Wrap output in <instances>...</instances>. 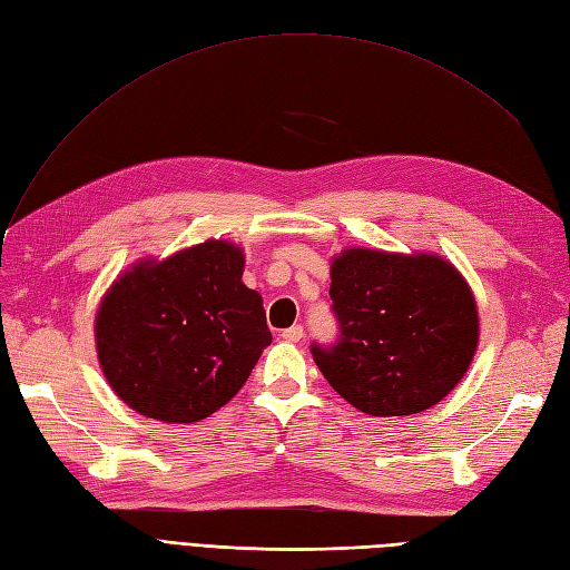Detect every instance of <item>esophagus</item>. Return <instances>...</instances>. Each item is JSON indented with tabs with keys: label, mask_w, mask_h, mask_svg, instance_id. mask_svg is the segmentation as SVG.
<instances>
[{
	"label": "esophagus",
	"mask_w": 570,
	"mask_h": 570,
	"mask_svg": "<svg viewBox=\"0 0 570 570\" xmlns=\"http://www.w3.org/2000/svg\"><path fill=\"white\" fill-rule=\"evenodd\" d=\"M281 335H283V340H287V342H299V340L304 337V327H302L299 323H295V325L285 327V331H283Z\"/></svg>",
	"instance_id": "34e87169"
}]
</instances>
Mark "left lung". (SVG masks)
Returning <instances> with one entry per match:
<instances>
[{"label": "left lung", "mask_w": 570, "mask_h": 570, "mask_svg": "<svg viewBox=\"0 0 570 570\" xmlns=\"http://www.w3.org/2000/svg\"><path fill=\"white\" fill-rule=\"evenodd\" d=\"M337 337L316 366L368 416H409L450 394L478 347L469 285L440 256L347 249L331 268Z\"/></svg>", "instance_id": "left-lung-1"}]
</instances>
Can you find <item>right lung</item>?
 <instances>
[{"instance_id":"1","label":"right lung","mask_w":570,"mask_h":570,"mask_svg":"<svg viewBox=\"0 0 570 570\" xmlns=\"http://www.w3.org/2000/svg\"><path fill=\"white\" fill-rule=\"evenodd\" d=\"M243 268V252L209 239L114 283L97 314V354L130 409L193 423L247 383L271 331Z\"/></svg>"}]
</instances>
